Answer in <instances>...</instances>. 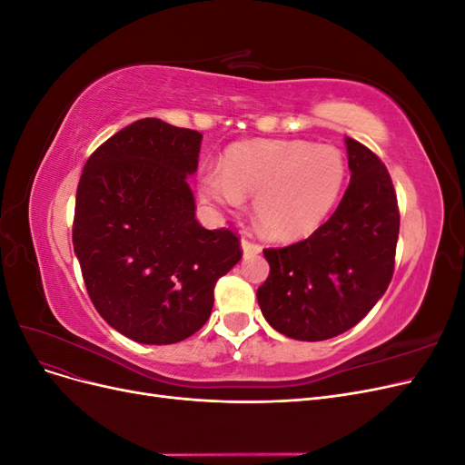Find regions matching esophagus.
Instances as JSON below:
<instances>
[{
	"mask_svg": "<svg viewBox=\"0 0 465 465\" xmlns=\"http://www.w3.org/2000/svg\"><path fill=\"white\" fill-rule=\"evenodd\" d=\"M242 252H244V258H252V256H258L262 252V246L258 242L252 241L248 236H242Z\"/></svg>",
	"mask_w": 465,
	"mask_h": 465,
	"instance_id": "obj_1",
	"label": "esophagus"
}]
</instances>
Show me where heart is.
Returning <instances> with one entry per match:
<instances>
[{
  "mask_svg": "<svg viewBox=\"0 0 465 465\" xmlns=\"http://www.w3.org/2000/svg\"><path fill=\"white\" fill-rule=\"evenodd\" d=\"M347 176L340 149L294 139H258L227 151L221 173L202 178L209 202L236 209L254 198L262 234L289 242L312 234L340 200Z\"/></svg>",
  "mask_w": 465,
  "mask_h": 465,
  "instance_id": "1",
  "label": "heart"
}]
</instances>
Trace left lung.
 I'll return each instance as SVG.
<instances>
[{"instance_id":"1","label":"left lung","mask_w":465,"mask_h":465,"mask_svg":"<svg viewBox=\"0 0 465 465\" xmlns=\"http://www.w3.org/2000/svg\"><path fill=\"white\" fill-rule=\"evenodd\" d=\"M351 182L333 215L311 236L265 248L270 275L258 302L291 340L323 341L359 323L386 292L396 263L400 207L384 163L347 137Z\"/></svg>"}]
</instances>
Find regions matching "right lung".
I'll list each match as a JSON object with an SVG mask.
<instances>
[{"instance_id": "right-lung-1", "label": "right lung", "mask_w": 465, "mask_h": 465, "mask_svg": "<svg viewBox=\"0 0 465 465\" xmlns=\"http://www.w3.org/2000/svg\"><path fill=\"white\" fill-rule=\"evenodd\" d=\"M202 134L143 118L98 147L75 195L74 250L89 297L137 343L171 345L198 331L213 289L242 258L231 229L195 219L188 174Z\"/></svg>"}]
</instances>
